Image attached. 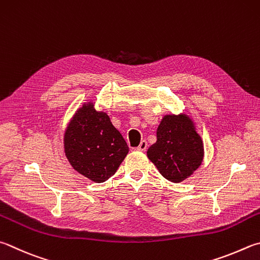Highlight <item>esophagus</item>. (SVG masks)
<instances>
[{
  "label": "esophagus",
  "mask_w": 260,
  "mask_h": 260,
  "mask_svg": "<svg viewBox=\"0 0 260 260\" xmlns=\"http://www.w3.org/2000/svg\"><path fill=\"white\" fill-rule=\"evenodd\" d=\"M146 146H148V143H146L145 140H143V141H141V143H140L138 148H136V150L142 151V152H144V151L146 150Z\"/></svg>",
  "instance_id": "esophagus-1"
}]
</instances>
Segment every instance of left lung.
Wrapping results in <instances>:
<instances>
[{"label":"left lung","instance_id":"1","mask_svg":"<svg viewBox=\"0 0 260 260\" xmlns=\"http://www.w3.org/2000/svg\"><path fill=\"white\" fill-rule=\"evenodd\" d=\"M146 154L165 178L178 183L201 165L204 144L185 115L165 116L157 129V142Z\"/></svg>","mask_w":260,"mask_h":260}]
</instances>
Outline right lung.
<instances>
[{
	"label": "right lung",
	"instance_id": "obj_1",
	"mask_svg": "<svg viewBox=\"0 0 260 260\" xmlns=\"http://www.w3.org/2000/svg\"><path fill=\"white\" fill-rule=\"evenodd\" d=\"M64 152L79 174L102 183L117 172L128 145L106 112H98L89 103L76 112L68 126Z\"/></svg>",
	"mask_w": 260,
	"mask_h": 260
}]
</instances>
